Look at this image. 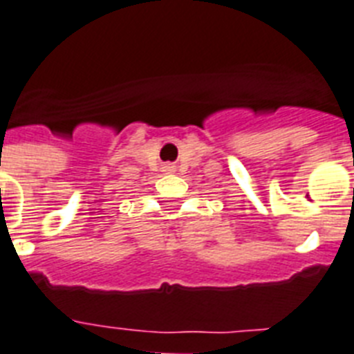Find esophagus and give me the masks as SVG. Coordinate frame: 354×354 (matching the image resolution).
I'll return each mask as SVG.
<instances>
[{
    "label": "esophagus",
    "mask_w": 354,
    "mask_h": 354,
    "mask_svg": "<svg viewBox=\"0 0 354 354\" xmlns=\"http://www.w3.org/2000/svg\"><path fill=\"white\" fill-rule=\"evenodd\" d=\"M165 170H166V171H170V174H171V171H175V166L166 165V166H165Z\"/></svg>",
    "instance_id": "1"
}]
</instances>
